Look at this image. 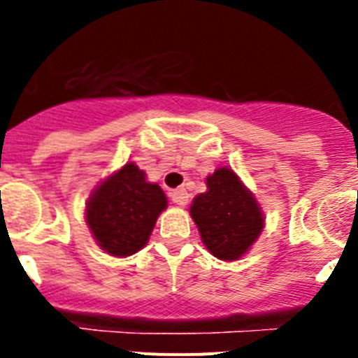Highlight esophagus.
I'll return each mask as SVG.
<instances>
[{"instance_id": "obj_1", "label": "esophagus", "mask_w": 358, "mask_h": 358, "mask_svg": "<svg viewBox=\"0 0 358 358\" xmlns=\"http://www.w3.org/2000/svg\"><path fill=\"white\" fill-rule=\"evenodd\" d=\"M172 201L176 202V204H179V206H186L189 201V194L185 188H177L172 192Z\"/></svg>"}]
</instances>
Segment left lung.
<instances>
[{"instance_id": "left-lung-1", "label": "left lung", "mask_w": 358, "mask_h": 358, "mask_svg": "<svg viewBox=\"0 0 358 358\" xmlns=\"http://www.w3.org/2000/svg\"><path fill=\"white\" fill-rule=\"evenodd\" d=\"M206 182L208 192L195 197L189 213L211 255L236 260L262 233V211L233 170L218 169Z\"/></svg>"}]
</instances>
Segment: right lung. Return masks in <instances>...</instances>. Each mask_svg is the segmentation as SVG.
Wrapping results in <instances>:
<instances>
[{"label":"right lung","instance_id":"right-lung-1","mask_svg":"<svg viewBox=\"0 0 358 358\" xmlns=\"http://www.w3.org/2000/svg\"><path fill=\"white\" fill-rule=\"evenodd\" d=\"M164 208L163 189L145 181V173L134 163H127L94 189L85 218L103 251L129 256L147 243Z\"/></svg>","mask_w":358,"mask_h":358}]
</instances>
